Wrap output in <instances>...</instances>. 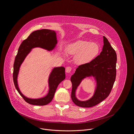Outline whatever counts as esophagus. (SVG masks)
<instances>
[{"label": "esophagus", "instance_id": "obj_1", "mask_svg": "<svg viewBox=\"0 0 134 134\" xmlns=\"http://www.w3.org/2000/svg\"><path fill=\"white\" fill-rule=\"evenodd\" d=\"M71 71V66H68L65 69V71L67 73H70Z\"/></svg>", "mask_w": 134, "mask_h": 134}]
</instances>
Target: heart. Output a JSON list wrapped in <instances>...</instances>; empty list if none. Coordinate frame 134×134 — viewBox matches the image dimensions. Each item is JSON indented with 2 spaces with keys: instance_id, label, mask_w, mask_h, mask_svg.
Masks as SVG:
<instances>
[{
  "instance_id": "heart-1",
  "label": "heart",
  "mask_w": 134,
  "mask_h": 134,
  "mask_svg": "<svg viewBox=\"0 0 134 134\" xmlns=\"http://www.w3.org/2000/svg\"><path fill=\"white\" fill-rule=\"evenodd\" d=\"M99 45L96 43L80 41L70 45L67 53L75 56V62L79 65L84 64L91 62L99 52Z\"/></svg>"
}]
</instances>
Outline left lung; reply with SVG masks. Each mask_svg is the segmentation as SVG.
Masks as SVG:
<instances>
[{
	"label": "left lung",
	"instance_id": "8db88e82",
	"mask_svg": "<svg viewBox=\"0 0 134 134\" xmlns=\"http://www.w3.org/2000/svg\"><path fill=\"white\" fill-rule=\"evenodd\" d=\"M102 51L90 63L79 65L71 76V99L78 106L89 108L98 105L109 96L112 89L116 75V52L108 39L103 36ZM93 76L97 83L93 96L90 99L81 101L75 97V91L84 79Z\"/></svg>",
	"mask_w": 134,
	"mask_h": 134
}]
</instances>
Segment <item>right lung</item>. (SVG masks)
Here are the masks:
<instances>
[{
    "instance_id": "add662e5",
    "label": "right lung",
    "mask_w": 134,
    "mask_h": 134,
    "mask_svg": "<svg viewBox=\"0 0 134 134\" xmlns=\"http://www.w3.org/2000/svg\"><path fill=\"white\" fill-rule=\"evenodd\" d=\"M57 44L56 32L50 29H43L32 32L26 40L22 42L19 48L14 64L13 80L19 93L29 104L44 106L51 102L57 86L65 78V68L63 66L53 68L49 77V89L48 94L43 98L34 99L28 98L24 96L19 88L17 79L20 68L33 48L39 47L48 51H51L53 50Z\"/></svg>"
}]
</instances>
